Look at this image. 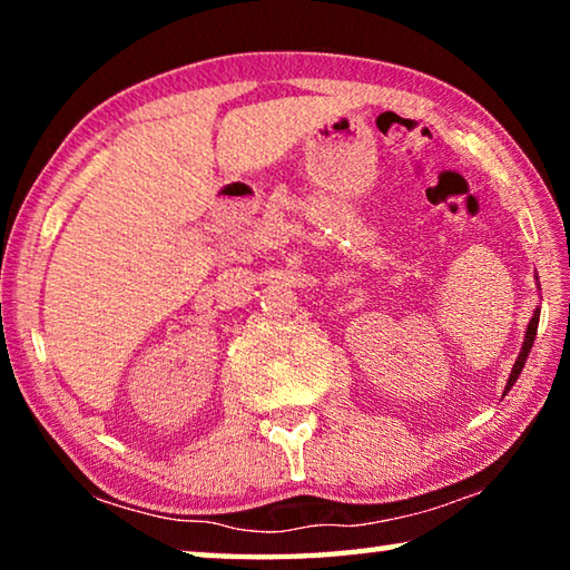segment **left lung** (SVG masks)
<instances>
[{"mask_svg":"<svg viewBox=\"0 0 570 570\" xmlns=\"http://www.w3.org/2000/svg\"><path fill=\"white\" fill-rule=\"evenodd\" d=\"M535 278H538V276H535ZM538 320H540V308H535L533 316H530L528 330H525V340H523V346H520V354H518V360H515V364H513V370H510V377H508V384H505V392L513 390V384L518 382L520 372H523L528 354H530V350H533V342H535V334H538Z\"/></svg>","mask_w":570,"mask_h":570,"instance_id":"8db88e82","label":"left lung"}]
</instances>
